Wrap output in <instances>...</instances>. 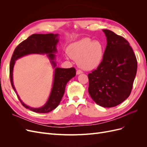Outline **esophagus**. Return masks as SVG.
Wrapping results in <instances>:
<instances>
[{
	"label": "esophagus",
	"mask_w": 147,
	"mask_h": 147,
	"mask_svg": "<svg viewBox=\"0 0 147 147\" xmlns=\"http://www.w3.org/2000/svg\"><path fill=\"white\" fill-rule=\"evenodd\" d=\"M76 73H77V75H80V74H83V72H82V70H77Z\"/></svg>",
	"instance_id": "obj_1"
}]
</instances>
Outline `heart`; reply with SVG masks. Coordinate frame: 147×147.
Listing matches in <instances>:
<instances>
[{
    "mask_svg": "<svg viewBox=\"0 0 147 147\" xmlns=\"http://www.w3.org/2000/svg\"><path fill=\"white\" fill-rule=\"evenodd\" d=\"M66 51L69 57L77 61L79 67L84 70H91L102 63L105 47L100 41H92L86 37L70 43Z\"/></svg>",
    "mask_w": 147,
    "mask_h": 147,
    "instance_id": "obj_1",
    "label": "heart"
}]
</instances>
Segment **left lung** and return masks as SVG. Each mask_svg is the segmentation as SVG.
<instances>
[{"mask_svg":"<svg viewBox=\"0 0 147 147\" xmlns=\"http://www.w3.org/2000/svg\"><path fill=\"white\" fill-rule=\"evenodd\" d=\"M107 46L100 65L88 74V92L103 107L122 103L129 96L136 77L137 62L129 43L112 31L103 29Z\"/></svg>","mask_w":147,"mask_h":147,"instance_id":"1","label":"left lung"}]
</instances>
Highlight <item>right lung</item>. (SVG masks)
Returning a JSON list of instances; mask_svg holds the SVG:
<instances>
[{"label": "right lung", "mask_w": 147, "mask_h": 147, "mask_svg": "<svg viewBox=\"0 0 147 147\" xmlns=\"http://www.w3.org/2000/svg\"><path fill=\"white\" fill-rule=\"evenodd\" d=\"M59 42L58 34H35L29 36L19 44L14 51L10 64V77L13 90L16 93L19 100L26 109L34 112L46 113L55 109L59 105L65 92L67 83L76 75L75 68L63 69L56 67V46ZM47 54L54 69L53 81L50 96L46 103L41 108H34L25 105L17 94L13 83L12 72L16 61L21 57L29 54Z\"/></svg>", "instance_id": "obj_1"}]
</instances>
